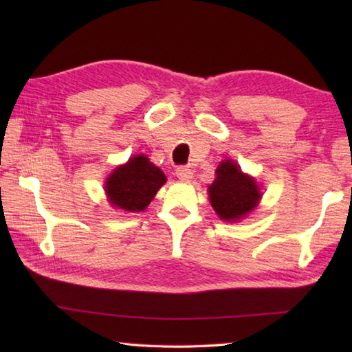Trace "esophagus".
I'll use <instances>...</instances> for the list:
<instances>
[{"label": "esophagus", "mask_w": 352, "mask_h": 352, "mask_svg": "<svg viewBox=\"0 0 352 352\" xmlns=\"http://www.w3.org/2000/svg\"><path fill=\"white\" fill-rule=\"evenodd\" d=\"M175 175H177L178 180L189 182L190 178L193 177V172H192L188 166H178V168L175 169Z\"/></svg>", "instance_id": "obj_1"}]
</instances>
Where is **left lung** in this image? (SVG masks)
Wrapping results in <instances>:
<instances>
[{"mask_svg":"<svg viewBox=\"0 0 352 352\" xmlns=\"http://www.w3.org/2000/svg\"><path fill=\"white\" fill-rule=\"evenodd\" d=\"M210 203L223 221H236L248 214L258 204L260 192L251 177L242 174L231 160L222 162L216 169V178L208 188Z\"/></svg>","mask_w":352,"mask_h":352,"instance_id":"left-lung-1","label":"left lung"}]
</instances>
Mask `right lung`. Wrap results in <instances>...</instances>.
Here are the masks:
<instances>
[{"label":"right lung","mask_w":352,"mask_h":352,"mask_svg":"<svg viewBox=\"0 0 352 352\" xmlns=\"http://www.w3.org/2000/svg\"><path fill=\"white\" fill-rule=\"evenodd\" d=\"M166 182L163 172L146 159L131 157L129 163L116 168L106 182L109 201L126 212H142Z\"/></svg>","instance_id":"obj_1"}]
</instances>
